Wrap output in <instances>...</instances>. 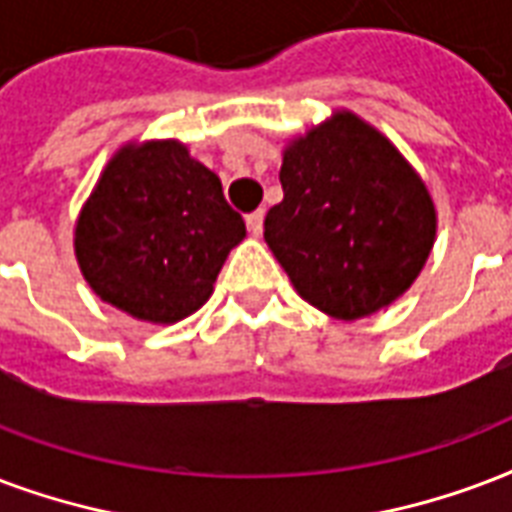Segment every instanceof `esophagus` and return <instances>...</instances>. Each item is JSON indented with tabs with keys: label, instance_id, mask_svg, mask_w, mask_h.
<instances>
[{
	"label": "esophagus",
	"instance_id": "obj_1",
	"mask_svg": "<svg viewBox=\"0 0 512 512\" xmlns=\"http://www.w3.org/2000/svg\"><path fill=\"white\" fill-rule=\"evenodd\" d=\"M263 217H265L263 209H257V212L247 214V228L252 236H260V233H263Z\"/></svg>",
	"mask_w": 512,
	"mask_h": 512
}]
</instances>
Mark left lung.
<instances>
[{
  "label": "left lung",
  "instance_id": "obj_1",
  "mask_svg": "<svg viewBox=\"0 0 512 512\" xmlns=\"http://www.w3.org/2000/svg\"><path fill=\"white\" fill-rule=\"evenodd\" d=\"M284 198L265 214V244L303 300L330 317H370L427 263L438 214L395 144L338 109L284 147Z\"/></svg>",
  "mask_w": 512,
  "mask_h": 512
}]
</instances>
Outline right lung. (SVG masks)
<instances>
[{
  "label": "right lung",
  "mask_w": 512,
  "mask_h": 512,
  "mask_svg": "<svg viewBox=\"0 0 512 512\" xmlns=\"http://www.w3.org/2000/svg\"><path fill=\"white\" fill-rule=\"evenodd\" d=\"M247 225L220 177L177 139L126 144L104 166L74 225L85 282L109 306L174 325L204 306Z\"/></svg>",
  "instance_id": "right-lung-1"
}]
</instances>
